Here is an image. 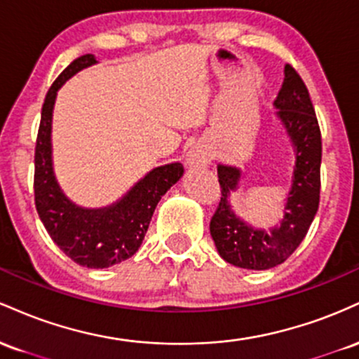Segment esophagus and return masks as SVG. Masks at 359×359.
Returning <instances> with one entry per match:
<instances>
[{"instance_id": "34e87169", "label": "esophagus", "mask_w": 359, "mask_h": 359, "mask_svg": "<svg viewBox=\"0 0 359 359\" xmlns=\"http://www.w3.org/2000/svg\"><path fill=\"white\" fill-rule=\"evenodd\" d=\"M209 160H211V151H209L208 147L201 145V143L194 145L187 154V165L189 167L205 165V163H209Z\"/></svg>"}]
</instances>
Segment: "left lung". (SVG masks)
<instances>
[{"label": "left lung", "mask_w": 359, "mask_h": 359, "mask_svg": "<svg viewBox=\"0 0 359 359\" xmlns=\"http://www.w3.org/2000/svg\"><path fill=\"white\" fill-rule=\"evenodd\" d=\"M283 72L282 89L273 104L294 147L295 167L280 226L265 231L241 221L229 204V194L238 189L241 170L217 165L222 197L209 229L221 258L246 270H269L285 262L306 238L319 209L323 156L319 123L297 71L287 64Z\"/></svg>", "instance_id": "left-lung-1"}]
</instances>
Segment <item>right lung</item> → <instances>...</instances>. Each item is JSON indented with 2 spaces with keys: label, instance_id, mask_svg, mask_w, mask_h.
Instances as JSON below:
<instances>
[{
  "label": "right lung",
  "instance_id": "1",
  "mask_svg": "<svg viewBox=\"0 0 359 359\" xmlns=\"http://www.w3.org/2000/svg\"><path fill=\"white\" fill-rule=\"evenodd\" d=\"M96 62L93 53L71 62L45 96L35 145L34 191L36 212L53 243L81 266L108 269L137 253L156 204L182 177L184 165L175 162L154 168L108 208H79L62 192L53 174L50 142L57 90L74 74Z\"/></svg>",
  "mask_w": 359,
  "mask_h": 359
}]
</instances>
